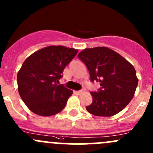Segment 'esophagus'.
Here are the masks:
<instances>
[{"instance_id":"1","label":"esophagus","mask_w":153,"mask_h":153,"mask_svg":"<svg viewBox=\"0 0 153 153\" xmlns=\"http://www.w3.org/2000/svg\"><path fill=\"white\" fill-rule=\"evenodd\" d=\"M84 92H85V89H82V90H80V91H76V92H75L77 94V95H81V94L84 93Z\"/></svg>"}]
</instances>
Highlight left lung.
<instances>
[{"mask_svg": "<svg viewBox=\"0 0 153 153\" xmlns=\"http://www.w3.org/2000/svg\"><path fill=\"white\" fill-rule=\"evenodd\" d=\"M78 58L86 64L92 81L100 83L91 92L86 110L95 116L110 117L124 109L135 95L138 79L133 66L118 52L105 47L84 49Z\"/></svg>", "mask_w": 153, "mask_h": 153, "instance_id": "left-lung-1", "label": "left lung"}]
</instances>
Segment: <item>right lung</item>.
<instances>
[{"mask_svg": "<svg viewBox=\"0 0 153 153\" xmlns=\"http://www.w3.org/2000/svg\"><path fill=\"white\" fill-rule=\"evenodd\" d=\"M78 52L64 46H49L24 61L17 75L18 90L32 112L51 116L65 107L73 91L58 84L64 68Z\"/></svg>", "mask_w": 153, "mask_h": 153, "instance_id": "right-lung-1", "label": "right lung"}]
</instances>
